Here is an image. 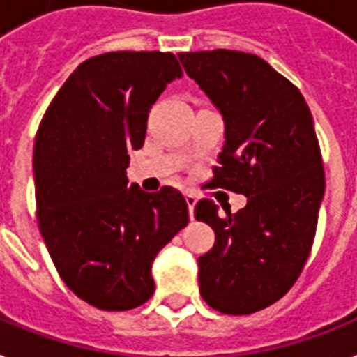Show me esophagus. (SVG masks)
I'll return each mask as SVG.
<instances>
[{
  "instance_id": "obj_1",
  "label": "esophagus",
  "mask_w": 357,
  "mask_h": 357,
  "mask_svg": "<svg viewBox=\"0 0 357 357\" xmlns=\"http://www.w3.org/2000/svg\"><path fill=\"white\" fill-rule=\"evenodd\" d=\"M185 202H187V206H189V217L195 218V206H196V196L187 195L185 196Z\"/></svg>"
}]
</instances>
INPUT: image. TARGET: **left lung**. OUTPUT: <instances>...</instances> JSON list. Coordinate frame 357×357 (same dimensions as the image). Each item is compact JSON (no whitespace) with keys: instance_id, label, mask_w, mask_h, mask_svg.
Here are the masks:
<instances>
[{"instance_id":"left-lung-1","label":"left lung","mask_w":357,"mask_h":357,"mask_svg":"<svg viewBox=\"0 0 357 357\" xmlns=\"http://www.w3.org/2000/svg\"><path fill=\"white\" fill-rule=\"evenodd\" d=\"M178 57L224 120L209 183L246 196L226 215L207 198L196 204V220L215 229L213 248L198 257L202 298L226 315H250L282 298L310 257L324 196L315 126L298 89L257 55Z\"/></svg>"}]
</instances>
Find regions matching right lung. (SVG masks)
Returning a JSON list of instances; mask_svg holds the SVG:
<instances>
[{
    "label": "right lung",
    "instance_id": "right-lung-1",
    "mask_svg": "<svg viewBox=\"0 0 357 357\" xmlns=\"http://www.w3.org/2000/svg\"><path fill=\"white\" fill-rule=\"evenodd\" d=\"M174 53L111 52L64 81L35 137L36 218L59 276L103 311L139 307L153 294L151 263L189 224L172 187L128 189L129 150L144 144L151 105L181 77Z\"/></svg>",
    "mask_w": 357,
    "mask_h": 357
}]
</instances>
